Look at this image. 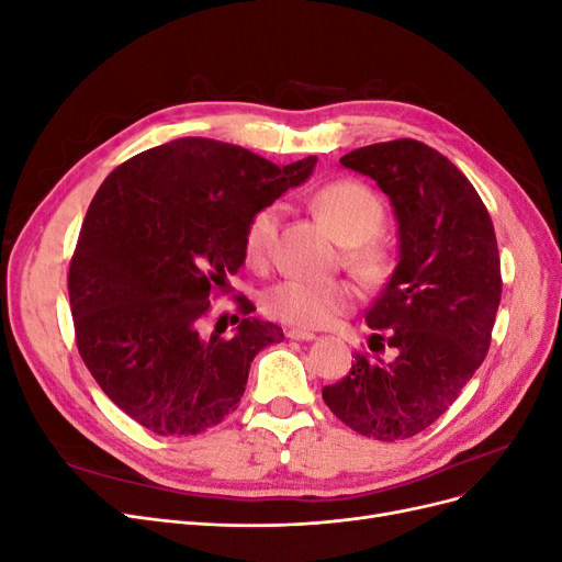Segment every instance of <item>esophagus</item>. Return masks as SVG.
I'll list each match as a JSON object with an SVG mask.
<instances>
[{
    "mask_svg": "<svg viewBox=\"0 0 562 562\" xmlns=\"http://www.w3.org/2000/svg\"><path fill=\"white\" fill-rule=\"evenodd\" d=\"M285 335L291 339H300V342H312V339H316V335L312 330H300V328H291Z\"/></svg>",
    "mask_w": 562,
    "mask_h": 562,
    "instance_id": "obj_1",
    "label": "esophagus"
}]
</instances>
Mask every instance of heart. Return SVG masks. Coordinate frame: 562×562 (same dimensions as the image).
<instances>
[{"label": "heart", "instance_id": "obj_1", "mask_svg": "<svg viewBox=\"0 0 562 562\" xmlns=\"http://www.w3.org/2000/svg\"><path fill=\"white\" fill-rule=\"evenodd\" d=\"M314 211L323 217L342 244H349L347 262L363 279H380L389 267V250L378 241L384 223L380 196L359 180H333L318 187L312 196ZM281 206L269 203L255 211L244 227V255L248 265L265 267L274 252ZM356 288L349 281L283 279L271 285L262 307L271 318L297 328H323L353 307Z\"/></svg>", "mask_w": 562, "mask_h": 562}]
</instances>
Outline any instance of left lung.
<instances>
[{"mask_svg":"<svg viewBox=\"0 0 562 562\" xmlns=\"http://www.w3.org/2000/svg\"><path fill=\"white\" fill-rule=\"evenodd\" d=\"M339 164L375 180L398 217L401 260L366 312L372 339L384 349V331L396 356L356 351L323 401L356 434L405 440L448 411L487 356L502 300L497 236L473 184L429 145L375 143Z\"/></svg>","mask_w":562,"mask_h":562,"instance_id":"8db88e82","label":"left lung"}]
</instances>
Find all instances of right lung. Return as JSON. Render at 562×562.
<instances>
[{
    "label": "right lung",
    "instance_id": "obj_1",
    "mask_svg": "<svg viewBox=\"0 0 562 562\" xmlns=\"http://www.w3.org/2000/svg\"><path fill=\"white\" fill-rule=\"evenodd\" d=\"M316 159L283 168L209 138L131 157L100 184L67 271L79 356L108 398L159 436H194L241 401L255 353L283 339L234 297V335L211 300L244 265L248 217L310 178Z\"/></svg>",
    "mask_w": 562,
    "mask_h": 562
}]
</instances>
